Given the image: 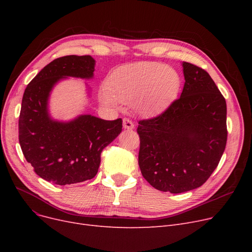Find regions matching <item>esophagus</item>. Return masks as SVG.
<instances>
[{
  "mask_svg": "<svg viewBox=\"0 0 252 252\" xmlns=\"http://www.w3.org/2000/svg\"><path fill=\"white\" fill-rule=\"evenodd\" d=\"M123 125H124V127L126 129H133L135 127V125L133 124V122H131L130 119L126 118V117L123 119Z\"/></svg>",
  "mask_w": 252,
  "mask_h": 252,
  "instance_id": "obj_1",
  "label": "esophagus"
}]
</instances>
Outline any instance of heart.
Wrapping results in <instances>:
<instances>
[{"label":"heart","mask_w":252,"mask_h":252,"mask_svg":"<svg viewBox=\"0 0 252 252\" xmlns=\"http://www.w3.org/2000/svg\"><path fill=\"white\" fill-rule=\"evenodd\" d=\"M180 85V74L173 67L152 61L131 63L117 67L106 78L101 100L116 108L130 103L139 115L152 117L168 107Z\"/></svg>","instance_id":"heart-1"}]
</instances>
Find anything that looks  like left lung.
<instances>
[{"label":"left lung","instance_id":"obj_1","mask_svg":"<svg viewBox=\"0 0 252 252\" xmlns=\"http://www.w3.org/2000/svg\"><path fill=\"white\" fill-rule=\"evenodd\" d=\"M181 97L159 115L139 122V166L155 189L174 194L202 185L227 144V104L210 75L183 63Z\"/></svg>","mask_w":252,"mask_h":252}]
</instances>
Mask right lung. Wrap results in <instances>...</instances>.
<instances>
[{
  "label": "right lung",
  "instance_id": "right-lung-1",
  "mask_svg": "<svg viewBox=\"0 0 252 252\" xmlns=\"http://www.w3.org/2000/svg\"><path fill=\"white\" fill-rule=\"evenodd\" d=\"M95 60L90 55H69L50 62L26 87L19 115V144L28 162L42 179L70 185L94 178L102 150L123 128L115 121L81 115L69 123L51 119L48 98L54 85L66 76L91 78Z\"/></svg>",
  "mask_w": 252,
  "mask_h": 252
}]
</instances>
